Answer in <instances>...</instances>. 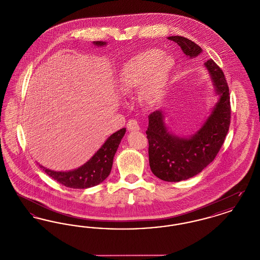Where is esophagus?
Returning a JSON list of instances; mask_svg holds the SVG:
<instances>
[{"mask_svg": "<svg viewBox=\"0 0 260 260\" xmlns=\"http://www.w3.org/2000/svg\"><path fill=\"white\" fill-rule=\"evenodd\" d=\"M126 127L129 132H137V131L140 129L139 124H138L136 120H129L126 124Z\"/></svg>", "mask_w": 260, "mask_h": 260, "instance_id": "obj_1", "label": "esophagus"}]
</instances>
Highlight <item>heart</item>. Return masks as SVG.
<instances>
[{
  "instance_id": "1",
  "label": "heart",
  "mask_w": 260,
  "mask_h": 260,
  "mask_svg": "<svg viewBox=\"0 0 260 260\" xmlns=\"http://www.w3.org/2000/svg\"><path fill=\"white\" fill-rule=\"evenodd\" d=\"M173 66V59L160 50L140 51L123 65L118 77L119 90L127 94L140 87L141 101L148 106H156L165 96Z\"/></svg>"
}]
</instances>
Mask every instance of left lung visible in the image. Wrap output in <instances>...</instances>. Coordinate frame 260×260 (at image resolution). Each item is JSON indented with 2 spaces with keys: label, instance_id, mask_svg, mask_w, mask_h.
Segmentation results:
<instances>
[{
  "label": "left lung",
  "instance_id": "1",
  "mask_svg": "<svg viewBox=\"0 0 260 260\" xmlns=\"http://www.w3.org/2000/svg\"><path fill=\"white\" fill-rule=\"evenodd\" d=\"M186 56L194 58L203 50L191 40L172 36ZM219 99L210 116L198 132L189 137L174 136L168 131L164 112L155 111L148 116L146 135L149 142V165L152 173L164 181L177 182L201 173L214 160L222 146L229 129L231 107L229 87L222 70L210 59L205 62Z\"/></svg>",
  "mask_w": 260,
  "mask_h": 260
}]
</instances>
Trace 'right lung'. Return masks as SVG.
Here are the masks:
<instances>
[{"label":"right lung","mask_w":260,"mask_h":260,"mask_svg":"<svg viewBox=\"0 0 260 260\" xmlns=\"http://www.w3.org/2000/svg\"><path fill=\"white\" fill-rule=\"evenodd\" d=\"M93 44L99 47H103L106 45L105 42L101 41L93 42ZM124 134L125 128L124 127L109 136L104 144L86 164L73 171L54 172L46 169L41 165L39 166L52 179L69 188L85 189L99 185L110 174L115 153Z\"/></svg>","instance_id":"obj_1"}]
</instances>
